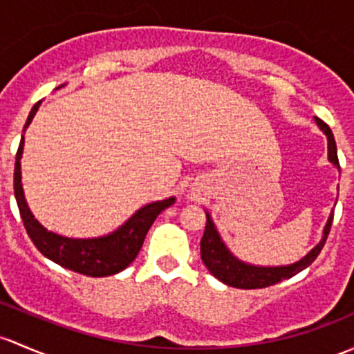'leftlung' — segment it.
<instances>
[{
	"label": "left lung",
	"mask_w": 354,
	"mask_h": 354,
	"mask_svg": "<svg viewBox=\"0 0 354 354\" xmlns=\"http://www.w3.org/2000/svg\"><path fill=\"white\" fill-rule=\"evenodd\" d=\"M317 127L324 132L327 137V159L334 167L341 169L339 161H337V149L336 140H334L333 130L329 125L324 124L321 118L314 117ZM207 214V225L205 232H203L202 241H200V252H202V261L203 265L208 268L212 274L222 283L234 286V288H243V290H252V288H265V286L274 285L278 281L292 278L293 274L300 273L307 266L312 265L315 258L319 256L321 249L324 248L327 234H329L330 224H333V212H330L329 218H327L324 230H322V237L319 244H315L307 254L304 256L299 261L292 263V265H281V266H259L245 263L243 259L237 258L232 254L229 248H227L224 241H222L221 234H218L217 227H215L212 215Z\"/></svg>",
	"instance_id": "8db88e82"
}]
</instances>
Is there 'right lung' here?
Returning <instances> with one entry per match:
<instances>
[{
  "label": "right lung",
  "mask_w": 354,
  "mask_h": 354,
  "mask_svg": "<svg viewBox=\"0 0 354 354\" xmlns=\"http://www.w3.org/2000/svg\"><path fill=\"white\" fill-rule=\"evenodd\" d=\"M62 86L64 84H61L59 88ZM40 103L42 102H37L33 109L30 110L24 133L28 129V125L32 124ZM24 144L25 137L21 136L17 152V161H15V198H17L21 221H24L25 229H27L30 239L35 244V248L50 261L57 263L62 268H68L71 271L95 278L120 273L137 258L144 244V239H146L147 230L154 224L158 215L176 202V196H169L166 200L147 203V205L140 207L136 214H132L129 221H125L124 224L117 227L113 232L106 234V236L86 237V239L61 236L57 232H52L37 221L35 215L30 210L27 198H25L20 162L21 156H24Z\"/></svg>",
  "instance_id": "add662e5"
}]
</instances>
